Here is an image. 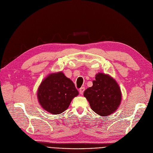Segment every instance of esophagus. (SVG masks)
I'll list each match as a JSON object with an SVG mask.
<instances>
[{
    "mask_svg": "<svg viewBox=\"0 0 153 153\" xmlns=\"http://www.w3.org/2000/svg\"><path fill=\"white\" fill-rule=\"evenodd\" d=\"M84 90H85V88L84 87H82V88H81L80 89H79V93H80V94H83Z\"/></svg>",
    "mask_w": 153,
    "mask_h": 153,
    "instance_id": "obj_1",
    "label": "esophagus"
}]
</instances>
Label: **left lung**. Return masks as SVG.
I'll use <instances>...</instances> for the list:
<instances>
[{
  "mask_svg": "<svg viewBox=\"0 0 153 153\" xmlns=\"http://www.w3.org/2000/svg\"><path fill=\"white\" fill-rule=\"evenodd\" d=\"M92 81L93 85L84 92L93 111L105 116L113 113L120 105L121 92L114 79L103 73H99Z\"/></svg>",
  "mask_w": 153,
  "mask_h": 153,
  "instance_id": "1",
  "label": "left lung"
}]
</instances>
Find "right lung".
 <instances>
[{
    "instance_id": "add662e5",
    "label": "right lung",
    "mask_w": 153,
    "mask_h": 153,
    "mask_svg": "<svg viewBox=\"0 0 153 153\" xmlns=\"http://www.w3.org/2000/svg\"><path fill=\"white\" fill-rule=\"evenodd\" d=\"M79 94L74 84L62 72L50 74L38 89L39 102L43 109L59 114L68 108L72 99Z\"/></svg>"
}]
</instances>
